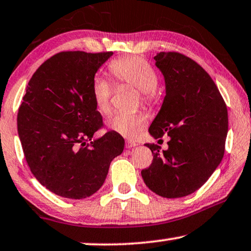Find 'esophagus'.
Listing matches in <instances>:
<instances>
[{
	"mask_svg": "<svg viewBox=\"0 0 251 251\" xmlns=\"http://www.w3.org/2000/svg\"><path fill=\"white\" fill-rule=\"evenodd\" d=\"M126 148L127 149H132V148H134L135 146H138V143H135V142H132V141H129V140H127V141H126Z\"/></svg>",
	"mask_w": 251,
	"mask_h": 251,
	"instance_id": "34e87169",
	"label": "esophagus"
}]
</instances>
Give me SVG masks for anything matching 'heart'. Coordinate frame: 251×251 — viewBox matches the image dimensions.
Listing matches in <instances>:
<instances>
[{
	"mask_svg": "<svg viewBox=\"0 0 251 251\" xmlns=\"http://www.w3.org/2000/svg\"><path fill=\"white\" fill-rule=\"evenodd\" d=\"M109 71L120 82L128 83L141 92L143 102L149 103L153 99V91L158 83V75L155 69L140 56H125L110 63ZM91 94L96 109L103 115L110 111V99L112 94V87L104 76L94 75L91 83ZM108 127L111 131L134 139L140 134L147 124V117L143 113H116L108 120Z\"/></svg>",
	"mask_w": 251,
	"mask_h": 251,
	"instance_id": "heart-1",
	"label": "heart"
}]
</instances>
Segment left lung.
Here are the masks:
<instances>
[{
  "label": "left lung",
  "instance_id": "8db88e82",
  "mask_svg": "<svg viewBox=\"0 0 251 251\" xmlns=\"http://www.w3.org/2000/svg\"><path fill=\"white\" fill-rule=\"evenodd\" d=\"M156 66L166 95L149 127L155 139L168 134L169 148L149 145L151 165L141 171L147 187L166 199L183 198L204 185L225 152L227 106L208 72L180 52L160 51Z\"/></svg>",
  "mask_w": 251,
  "mask_h": 251
}]
</instances>
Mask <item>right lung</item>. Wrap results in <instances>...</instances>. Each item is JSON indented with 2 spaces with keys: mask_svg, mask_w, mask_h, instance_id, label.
Returning <instances> with one entry per match:
<instances>
[{
  "mask_svg": "<svg viewBox=\"0 0 251 251\" xmlns=\"http://www.w3.org/2000/svg\"><path fill=\"white\" fill-rule=\"evenodd\" d=\"M112 51H62L40 65L26 87L17 126L26 162L47 189L66 199L89 198L123 152V136L106 132L91 83Z\"/></svg>",
  "mask_w": 251,
  "mask_h": 251,
  "instance_id": "1",
  "label": "right lung"
}]
</instances>
